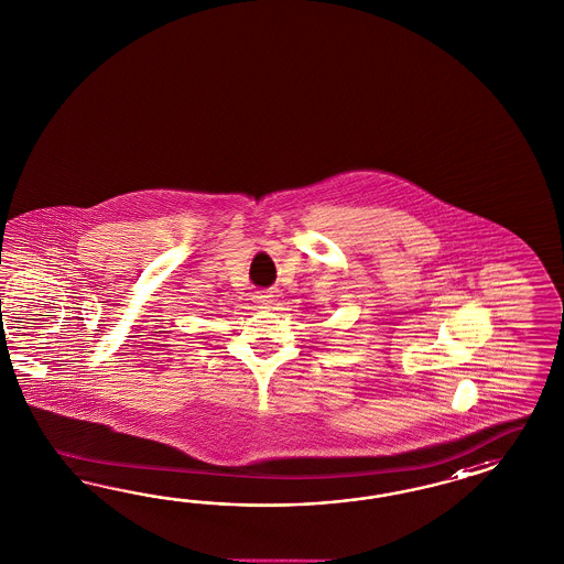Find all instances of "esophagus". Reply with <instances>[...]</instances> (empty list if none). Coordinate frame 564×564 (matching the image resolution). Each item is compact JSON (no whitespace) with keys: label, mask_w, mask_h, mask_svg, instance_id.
Returning <instances> with one entry per match:
<instances>
[{"label":"esophagus","mask_w":564,"mask_h":564,"mask_svg":"<svg viewBox=\"0 0 564 564\" xmlns=\"http://www.w3.org/2000/svg\"><path fill=\"white\" fill-rule=\"evenodd\" d=\"M253 301H256L259 306L270 305V303H272V294L265 292V290H261V292L253 294Z\"/></svg>","instance_id":"obj_1"}]
</instances>
